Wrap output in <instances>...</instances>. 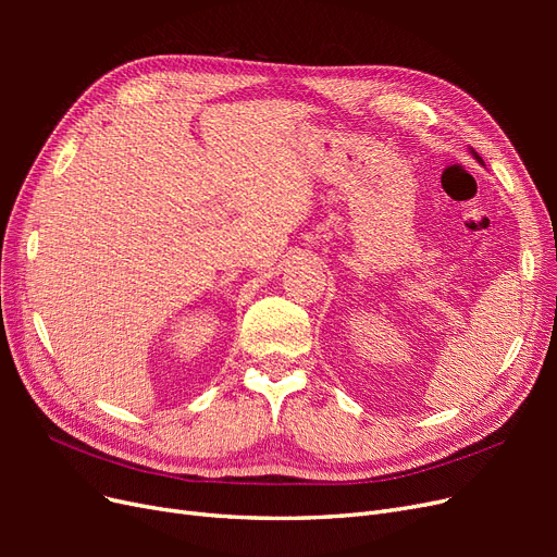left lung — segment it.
Instances as JSON below:
<instances>
[{
	"label": "left lung",
	"mask_w": 557,
	"mask_h": 557,
	"mask_svg": "<svg viewBox=\"0 0 557 557\" xmlns=\"http://www.w3.org/2000/svg\"><path fill=\"white\" fill-rule=\"evenodd\" d=\"M476 160H479V162H481V158H479V156H476Z\"/></svg>",
	"instance_id": "left-lung-1"
}]
</instances>
